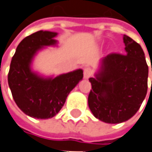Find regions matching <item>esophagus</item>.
Instances as JSON below:
<instances>
[{
    "label": "esophagus",
    "mask_w": 152,
    "mask_h": 152,
    "mask_svg": "<svg viewBox=\"0 0 152 152\" xmlns=\"http://www.w3.org/2000/svg\"><path fill=\"white\" fill-rule=\"evenodd\" d=\"M91 75H92V70H91L90 68H85V69H83V76H84L85 79L90 78V76H91Z\"/></svg>",
    "instance_id": "esophagus-1"
}]
</instances>
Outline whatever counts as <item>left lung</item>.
Masks as SVG:
<instances>
[{"instance_id": "1", "label": "left lung", "mask_w": 152, "mask_h": 152, "mask_svg": "<svg viewBox=\"0 0 152 152\" xmlns=\"http://www.w3.org/2000/svg\"><path fill=\"white\" fill-rule=\"evenodd\" d=\"M125 55L110 53L90 77L88 104L93 115L108 124L127 121L139 110L148 90V65L141 46L124 35ZM152 71V66H151Z\"/></svg>"}]
</instances>
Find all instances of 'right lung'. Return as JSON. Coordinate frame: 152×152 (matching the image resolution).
I'll return each instance as SVG.
<instances>
[{"instance_id":"1","label":"right lung","mask_w":152,"mask_h":152,"mask_svg":"<svg viewBox=\"0 0 152 152\" xmlns=\"http://www.w3.org/2000/svg\"><path fill=\"white\" fill-rule=\"evenodd\" d=\"M57 35L49 31H37L25 37L17 46L11 60L7 82L17 106L28 116L38 119L55 117L65 104L69 92L80 80L83 70L63 74L54 79H44L30 69V63L37 50L55 45Z\"/></svg>"}]
</instances>
